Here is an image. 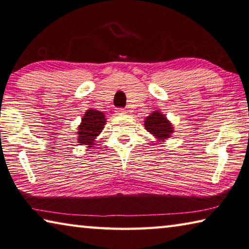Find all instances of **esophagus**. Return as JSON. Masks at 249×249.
I'll return each instance as SVG.
<instances>
[{
	"label": "esophagus",
	"instance_id": "obj_1",
	"mask_svg": "<svg viewBox=\"0 0 249 249\" xmlns=\"http://www.w3.org/2000/svg\"><path fill=\"white\" fill-rule=\"evenodd\" d=\"M125 113H127V110H125V109H122V108L116 109V115H118V116L125 115Z\"/></svg>",
	"mask_w": 249,
	"mask_h": 249
}]
</instances>
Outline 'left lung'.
I'll list each match as a JSON object with an SVG mask.
<instances>
[{
  "label": "left lung",
  "instance_id": "8db88e82",
  "mask_svg": "<svg viewBox=\"0 0 249 249\" xmlns=\"http://www.w3.org/2000/svg\"><path fill=\"white\" fill-rule=\"evenodd\" d=\"M144 128L159 142H164L174 132L173 124L161 111H153L144 119Z\"/></svg>",
  "mask_w": 249,
  "mask_h": 249
}]
</instances>
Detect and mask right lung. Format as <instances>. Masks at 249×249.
I'll return each instance as SVG.
<instances>
[{"instance_id": "obj_1", "label": "right lung", "mask_w": 249, "mask_h": 249, "mask_svg": "<svg viewBox=\"0 0 249 249\" xmlns=\"http://www.w3.org/2000/svg\"><path fill=\"white\" fill-rule=\"evenodd\" d=\"M107 119L105 118V113L95 109H88L81 118V122L78 125V138L77 141L80 145H87V148H91L96 144V139L104 130Z\"/></svg>"}]
</instances>
